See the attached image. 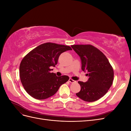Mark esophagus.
Segmentation results:
<instances>
[{
  "instance_id": "obj_1",
  "label": "esophagus",
  "mask_w": 131,
  "mask_h": 131,
  "mask_svg": "<svg viewBox=\"0 0 131 131\" xmlns=\"http://www.w3.org/2000/svg\"><path fill=\"white\" fill-rule=\"evenodd\" d=\"M69 81L70 83H74V82H76L75 81L73 80V79H69Z\"/></svg>"
}]
</instances>
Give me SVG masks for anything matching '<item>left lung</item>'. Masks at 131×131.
<instances>
[{
  "label": "left lung",
  "mask_w": 131,
  "mask_h": 131,
  "mask_svg": "<svg viewBox=\"0 0 131 131\" xmlns=\"http://www.w3.org/2000/svg\"><path fill=\"white\" fill-rule=\"evenodd\" d=\"M80 58L81 69L87 72L88 80L79 81L81 86L77 96L84 101H97L106 93L112 85L114 70L105 55L91 45L71 46Z\"/></svg>",
  "instance_id": "obj_1"
}]
</instances>
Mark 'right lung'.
Returning a JSON list of instances; mask_svg holds the SVG:
<instances>
[{
    "label": "right lung",
    "instance_id": "obj_1",
    "mask_svg": "<svg viewBox=\"0 0 131 131\" xmlns=\"http://www.w3.org/2000/svg\"><path fill=\"white\" fill-rule=\"evenodd\" d=\"M72 50L69 46L47 42L31 50L23 58L19 66V77L23 86L30 96L45 100L52 96L59 87L69 80L67 75L57 77L51 73L60 54Z\"/></svg>",
    "mask_w": 131,
    "mask_h": 131
}]
</instances>
